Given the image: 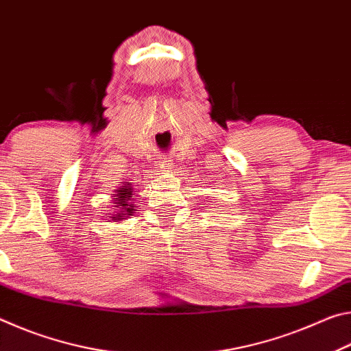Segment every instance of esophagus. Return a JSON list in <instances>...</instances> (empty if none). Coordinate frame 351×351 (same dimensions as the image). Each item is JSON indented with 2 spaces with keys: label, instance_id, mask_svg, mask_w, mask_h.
Segmentation results:
<instances>
[{
  "label": "esophagus",
  "instance_id": "1",
  "mask_svg": "<svg viewBox=\"0 0 351 351\" xmlns=\"http://www.w3.org/2000/svg\"><path fill=\"white\" fill-rule=\"evenodd\" d=\"M158 167H159V169H162V170H165V169H170V167H171V161H170V159H165V158H162L161 161H158Z\"/></svg>",
  "mask_w": 351,
  "mask_h": 351
}]
</instances>
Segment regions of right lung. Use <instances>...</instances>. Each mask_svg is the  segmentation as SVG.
<instances>
[{"mask_svg": "<svg viewBox=\"0 0 351 351\" xmlns=\"http://www.w3.org/2000/svg\"><path fill=\"white\" fill-rule=\"evenodd\" d=\"M116 195H114V207H117L116 213H112V217H110L112 221H122V219H125L127 217L133 215V187L132 184H122L121 187L117 190H114Z\"/></svg>", "mask_w": 351, "mask_h": 351, "instance_id": "obj_1", "label": "right lung"}]
</instances>
